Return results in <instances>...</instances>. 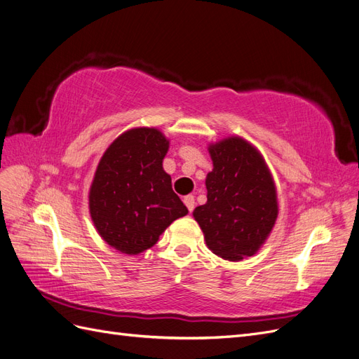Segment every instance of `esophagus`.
<instances>
[{
  "label": "esophagus",
  "instance_id": "1",
  "mask_svg": "<svg viewBox=\"0 0 359 359\" xmlns=\"http://www.w3.org/2000/svg\"><path fill=\"white\" fill-rule=\"evenodd\" d=\"M184 203H186V206H187V210L191 212L193 210H194V196H186L184 198Z\"/></svg>",
  "mask_w": 359,
  "mask_h": 359
}]
</instances>
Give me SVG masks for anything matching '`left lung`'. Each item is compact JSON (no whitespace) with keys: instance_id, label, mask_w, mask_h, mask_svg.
<instances>
[{"instance_id":"1","label":"left lung","mask_w":359,"mask_h":359,"mask_svg":"<svg viewBox=\"0 0 359 359\" xmlns=\"http://www.w3.org/2000/svg\"><path fill=\"white\" fill-rule=\"evenodd\" d=\"M208 151L214 166L205 180L208 201L193 217L211 252L235 262L253 256L273 231L276 184L262 154L243 137H226Z\"/></svg>"}]
</instances>
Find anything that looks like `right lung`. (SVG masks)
Returning <instances> with one entry per match:
<instances>
[{
  "label": "right lung",
  "instance_id": "right-lung-1",
  "mask_svg": "<svg viewBox=\"0 0 359 359\" xmlns=\"http://www.w3.org/2000/svg\"><path fill=\"white\" fill-rule=\"evenodd\" d=\"M169 140L153 127L130 128L104 151L90 189V214L103 240L124 255L153 247L189 210L163 169Z\"/></svg>",
  "mask_w": 359,
  "mask_h": 359
}]
</instances>
